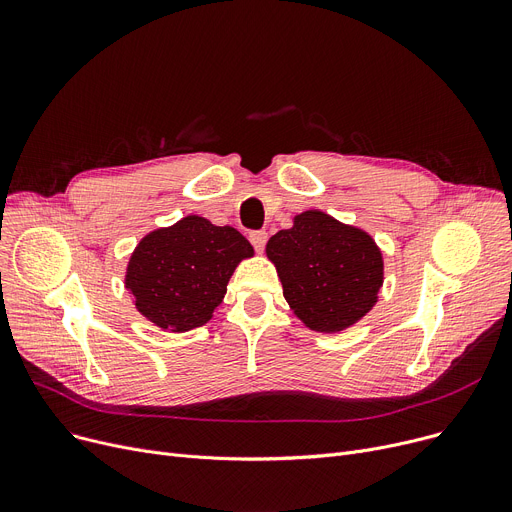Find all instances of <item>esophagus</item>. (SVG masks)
Returning a JSON list of instances; mask_svg holds the SVG:
<instances>
[{
    "instance_id": "obj_1",
    "label": "esophagus",
    "mask_w": 512,
    "mask_h": 512,
    "mask_svg": "<svg viewBox=\"0 0 512 512\" xmlns=\"http://www.w3.org/2000/svg\"><path fill=\"white\" fill-rule=\"evenodd\" d=\"M265 242H267V232L265 230H257V232L251 234V245L255 247L257 253H263Z\"/></svg>"
}]
</instances>
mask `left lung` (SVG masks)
I'll return each mask as SVG.
<instances>
[{
  "mask_svg": "<svg viewBox=\"0 0 512 512\" xmlns=\"http://www.w3.org/2000/svg\"><path fill=\"white\" fill-rule=\"evenodd\" d=\"M265 255L276 265L284 299L303 324L321 334L355 326L384 284V257L365 230L330 213L307 209L292 228L267 240Z\"/></svg>",
  "mask_w": 512,
  "mask_h": 512,
  "instance_id": "1",
  "label": "left lung"
}]
</instances>
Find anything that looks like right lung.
Listing matches in <instances>:
<instances>
[{
	"mask_svg": "<svg viewBox=\"0 0 512 512\" xmlns=\"http://www.w3.org/2000/svg\"><path fill=\"white\" fill-rule=\"evenodd\" d=\"M253 253L251 242L236 228L186 215L139 240L126 265L124 286L151 324L174 334L188 332L213 317L238 263Z\"/></svg>",
	"mask_w": 512,
	"mask_h": 512,
	"instance_id": "right-lung-1",
	"label": "right lung"
}]
</instances>
